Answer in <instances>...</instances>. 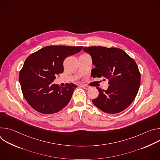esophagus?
I'll return each instance as SVG.
<instances>
[{
  "mask_svg": "<svg viewBox=\"0 0 160 160\" xmlns=\"http://www.w3.org/2000/svg\"><path fill=\"white\" fill-rule=\"evenodd\" d=\"M81 87H82V88H83L84 89H86V90H87V89H88V88H90V87H88V86H87V85H82Z\"/></svg>",
  "mask_w": 160,
  "mask_h": 160,
  "instance_id": "1",
  "label": "esophagus"
}]
</instances>
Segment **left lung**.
I'll list each match as a JSON object with an SVG mask.
<instances>
[{"label":"left lung","instance_id":"left-lung-1","mask_svg":"<svg viewBox=\"0 0 160 160\" xmlns=\"http://www.w3.org/2000/svg\"><path fill=\"white\" fill-rule=\"evenodd\" d=\"M96 66L91 76L108 79L109 85L104 90L97 87L99 96L93 104L106 113L120 112L135 99L141 83V73L133 58L116 48L92 46L84 48Z\"/></svg>","mask_w":160,"mask_h":160}]
</instances>
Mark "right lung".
Wrapping results in <instances>:
<instances>
[{
  "instance_id": "1",
  "label": "right lung",
  "mask_w": 160,
  "mask_h": 160,
  "mask_svg": "<svg viewBox=\"0 0 160 160\" xmlns=\"http://www.w3.org/2000/svg\"><path fill=\"white\" fill-rule=\"evenodd\" d=\"M82 46L49 45L30 54L19 72L22 93L37 111L53 114L69 103L77 86L72 83L60 87L52 82L64 71L66 57L79 52Z\"/></svg>"
}]
</instances>
